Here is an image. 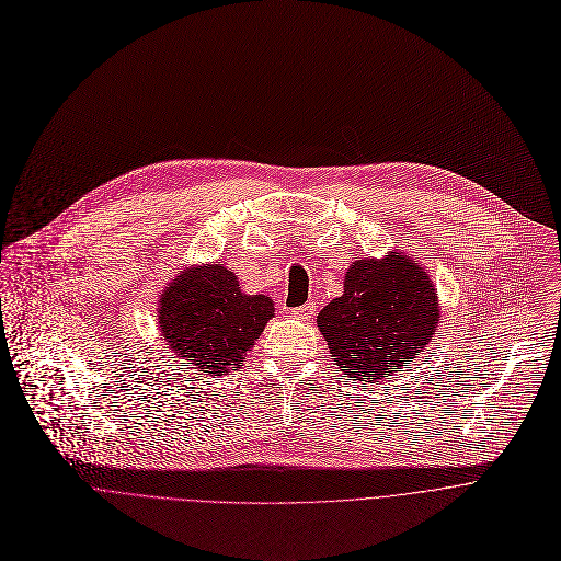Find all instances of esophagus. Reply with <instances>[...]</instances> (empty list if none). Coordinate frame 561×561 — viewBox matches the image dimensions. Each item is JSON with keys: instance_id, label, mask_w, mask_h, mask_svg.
<instances>
[{"instance_id": "esophagus-1", "label": "esophagus", "mask_w": 561, "mask_h": 561, "mask_svg": "<svg viewBox=\"0 0 561 561\" xmlns=\"http://www.w3.org/2000/svg\"><path fill=\"white\" fill-rule=\"evenodd\" d=\"M312 312H314V304H312V301H308V304H304V306H297V308H293V310H290V317H297V319H308Z\"/></svg>"}]
</instances>
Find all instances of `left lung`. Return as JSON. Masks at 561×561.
<instances>
[{
  "instance_id": "1",
  "label": "left lung",
  "mask_w": 561,
  "mask_h": 561,
  "mask_svg": "<svg viewBox=\"0 0 561 561\" xmlns=\"http://www.w3.org/2000/svg\"><path fill=\"white\" fill-rule=\"evenodd\" d=\"M437 322L431 275L404 253L355 260L344 295L317 314L319 333L344 375L370 383L415 359L437 333Z\"/></svg>"
}]
</instances>
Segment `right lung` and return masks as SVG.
<instances>
[{"label": "right lung", "mask_w": 561, "mask_h": 561, "mask_svg": "<svg viewBox=\"0 0 561 561\" xmlns=\"http://www.w3.org/2000/svg\"><path fill=\"white\" fill-rule=\"evenodd\" d=\"M273 314L271 297L242 293L237 275L217 262L180 271L157 306L169 348L208 375L242 366Z\"/></svg>", "instance_id": "right-lung-1"}]
</instances>
